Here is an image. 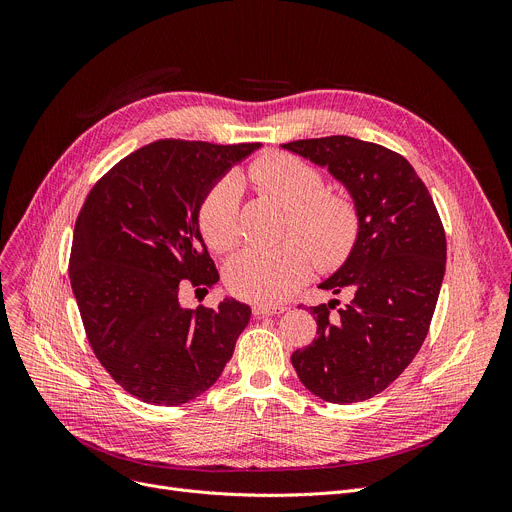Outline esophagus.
Segmentation results:
<instances>
[{
    "label": "esophagus",
    "instance_id": "esophagus-1",
    "mask_svg": "<svg viewBox=\"0 0 512 512\" xmlns=\"http://www.w3.org/2000/svg\"><path fill=\"white\" fill-rule=\"evenodd\" d=\"M286 307H272V305H253V315L263 317V315H278L284 313Z\"/></svg>",
    "mask_w": 512,
    "mask_h": 512
}]
</instances>
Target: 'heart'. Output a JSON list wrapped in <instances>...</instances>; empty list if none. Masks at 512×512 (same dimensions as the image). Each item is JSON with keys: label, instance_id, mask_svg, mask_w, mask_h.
<instances>
[{"label": "heart", "instance_id": "obj_1", "mask_svg": "<svg viewBox=\"0 0 512 512\" xmlns=\"http://www.w3.org/2000/svg\"><path fill=\"white\" fill-rule=\"evenodd\" d=\"M257 191L290 209L286 236L278 247H249L224 267V284L234 297L276 305L311 274L313 257L321 267H336L353 253L361 215L357 201L328 191L326 178L307 159L274 151L255 159L247 172ZM240 186L232 174L215 180L197 207V224L211 251L226 253L240 238Z\"/></svg>", "mask_w": 512, "mask_h": 512}]
</instances>
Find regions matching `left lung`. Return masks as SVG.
<instances>
[{"mask_svg": "<svg viewBox=\"0 0 512 512\" xmlns=\"http://www.w3.org/2000/svg\"><path fill=\"white\" fill-rule=\"evenodd\" d=\"M284 149L328 166L353 195L359 240L319 288L351 301L309 307L317 338L290 361L321 400L348 405L386 390L409 367L429 332L446 270V234L427 186L409 161L353 137L305 139Z\"/></svg>", "mask_w": 512, "mask_h": 512, "instance_id": "1", "label": "left lung"}]
</instances>
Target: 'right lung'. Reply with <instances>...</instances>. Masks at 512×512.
<instances>
[{"label": "right lung", "instance_id": "add662e5", "mask_svg": "<svg viewBox=\"0 0 512 512\" xmlns=\"http://www.w3.org/2000/svg\"><path fill=\"white\" fill-rule=\"evenodd\" d=\"M257 147L149 143L105 172L80 207L70 284L87 340L114 382L149 405H184L213 386L249 324L245 303L193 311L178 294L184 284L205 290L220 280L197 207Z\"/></svg>", "mask_w": 512, "mask_h": 512}]
</instances>
